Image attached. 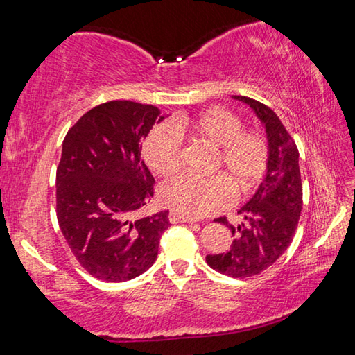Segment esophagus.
Here are the masks:
<instances>
[{"instance_id":"1","label":"esophagus","mask_w":355,"mask_h":355,"mask_svg":"<svg viewBox=\"0 0 355 355\" xmlns=\"http://www.w3.org/2000/svg\"><path fill=\"white\" fill-rule=\"evenodd\" d=\"M169 222H172V224H178V222H182V224H194V222H197V220L192 219V218H188V216H183V214H178L175 211H171Z\"/></svg>"}]
</instances>
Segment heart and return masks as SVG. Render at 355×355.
Returning <instances> with one entry per match:
<instances>
[{
	"mask_svg": "<svg viewBox=\"0 0 355 355\" xmlns=\"http://www.w3.org/2000/svg\"><path fill=\"white\" fill-rule=\"evenodd\" d=\"M183 135L194 136L216 150L211 172L222 175H178L169 180L158 191L164 207L188 218H202L225 208L233 199L232 188L238 196H245L261 183L269 161L268 142L255 131H243L241 120L224 107L156 125L142 147L144 159L155 173L167 177L178 171Z\"/></svg>",
	"mask_w": 355,
	"mask_h": 355,
	"instance_id": "1",
	"label": "heart"
}]
</instances>
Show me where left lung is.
Here are the masks:
<instances>
[{"label":"left lung","mask_w":355,"mask_h":355,"mask_svg":"<svg viewBox=\"0 0 355 355\" xmlns=\"http://www.w3.org/2000/svg\"><path fill=\"white\" fill-rule=\"evenodd\" d=\"M233 98L249 105L266 128L269 161L257 192L238 209L241 224L216 219L230 228L233 243L227 252L207 255V263L218 272L244 279L268 269L291 244L302 211V182L297 147L277 114L254 98Z\"/></svg>","instance_id":"obj_1"}]
</instances>
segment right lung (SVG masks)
Returning <instances> with one entry per match:
<instances>
[{
    "label": "right lung",
    "mask_w": 355,
    "mask_h": 355,
    "mask_svg": "<svg viewBox=\"0 0 355 355\" xmlns=\"http://www.w3.org/2000/svg\"><path fill=\"white\" fill-rule=\"evenodd\" d=\"M163 119L156 106L116 100L92 107L65 135L56 216L78 263L95 279H135L158 255L169 211L133 218L153 197L142 141Z\"/></svg>",
    "instance_id": "obj_1"
}]
</instances>
